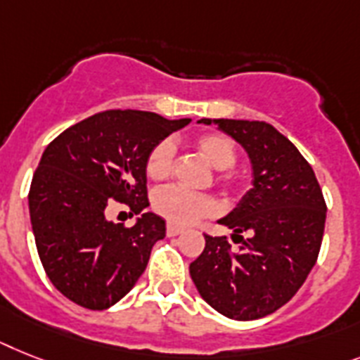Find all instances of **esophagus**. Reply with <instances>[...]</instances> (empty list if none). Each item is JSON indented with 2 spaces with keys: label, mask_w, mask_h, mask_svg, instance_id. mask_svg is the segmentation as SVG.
I'll return each instance as SVG.
<instances>
[{
  "label": "esophagus",
  "mask_w": 360,
  "mask_h": 360,
  "mask_svg": "<svg viewBox=\"0 0 360 360\" xmlns=\"http://www.w3.org/2000/svg\"><path fill=\"white\" fill-rule=\"evenodd\" d=\"M182 228L174 226V224H167V236L169 237H174V236H180L182 233Z\"/></svg>",
  "instance_id": "esophagus-1"
}]
</instances>
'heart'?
<instances>
[{"label":"heart","instance_id":"heart-1","mask_svg":"<svg viewBox=\"0 0 360 360\" xmlns=\"http://www.w3.org/2000/svg\"><path fill=\"white\" fill-rule=\"evenodd\" d=\"M195 147L198 153L206 158V162L217 171L230 169L237 158L236 145L228 136L219 132H206L195 138ZM174 145L169 139H163L150 148L147 156L148 178L153 180H163L167 178L173 167ZM154 212L167 219L171 224L176 226H187L202 217H212L219 212V202L210 195L191 193L178 186H169L158 189L153 197Z\"/></svg>","mask_w":360,"mask_h":360}]
</instances>
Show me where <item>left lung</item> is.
Masks as SVG:
<instances>
[{
  "mask_svg": "<svg viewBox=\"0 0 360 360\" xmlns=\"http://www.w3.org/2000/svg\"><path fill=\"white\" fill-rule=\"evenodd\" d=\"M233 138L248 154L252 187L219 224L239 237L206 236L189 265L198 294L231 320H257L285 305L316 263L326 202L313 167L289 139L265 121L200 120ZM245 233L247 239L240 236Z\"/></svg>",
  "mask_w": 360,
  "mask_h": 360,
  "instance_id": "8db88e82",
  "label": "left lung"
}]
</instances>
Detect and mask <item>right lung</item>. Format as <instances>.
<instances>
[{
  "instance_id": "right-lung-1",
  "label": "right lung",
  "mask_w": 360,
  "mask_h": 360,
  "mask_svg": "<svg viewBox=\"0 0 360 360\" xmlns=\"http://www.w3.org/2000/svg\"><path fill=\"white\" fill-rule=\"evenodd\" d=\"M189 123L143 110H106L47 145L32 176L29 213L44 270L68 300L103 311L143 274L153 246L165 237L162 217L143 213L147 156ZM114 200L142 213L134 227L108 221Z\"/></svg>"
}]
</instances>
